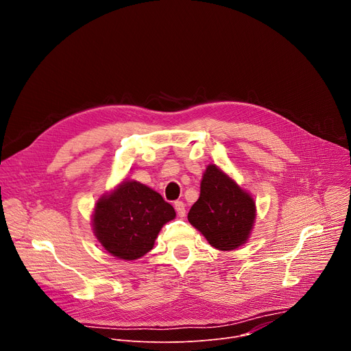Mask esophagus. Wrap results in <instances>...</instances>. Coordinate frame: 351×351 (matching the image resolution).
I'll use <instances>...</instances> for the list:
<instances>
[{
	"mask_svg": "<svg viewBox=\"0 0 351 351\" xmlns=\"http://www.w3.org/2000/svg\"><path fill=\"white\" fill-rule=\"evenodd\" d=\"M175 210H176V213H178V215H179L180 218L184 217L186 208H184V204H183L182 202H176V203H175Z\"/></svg>",
	"mask_w": 351,
	"mask_h": 351,
	"instance_id": "esophagus-1",
	"label": "esophagus"
}]
</instances>
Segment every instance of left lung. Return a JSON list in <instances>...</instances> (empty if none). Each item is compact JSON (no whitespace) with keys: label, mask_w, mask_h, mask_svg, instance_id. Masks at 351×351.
Instances as JSON below:
<instances>
[{"label":"left lung","mask_w":351,"mask_h":351,"mask_svg":"<svg viewBox=\"0 0 351 351\" xmlns=\"http://www.w3.org/2000/svg\"><path fill=\"white\" fill-rule=\"evenodd\" d=\"M257 207L253 195L215 164L207 165L199 197L187 219L207 241L221 252L245 244L256 223Z\"/></svg>","instance_id":"1"}]
</instances>
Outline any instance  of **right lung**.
<instances>
[{"label": "right lung", "mask_w": 351, "mask_h": 351, "mask_svg": "<svg viewBox=\"0 0 351 351\" xmlns=\"http://www.w3.org/2000/svg\"><path fill=\"white\" fill-rule=\"evenodd\" d=\"M175 217L173 207L160 193L126 178L97 199L91 226L107 253L133 261L154 247L162 226Z\"/></svg>", "instance_id": "1"}]
</instances>
